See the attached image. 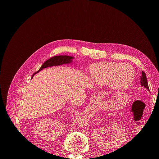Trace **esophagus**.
<instances>
[{
    "instance_id": "esophagus-1",
    "label": "esophagus",
    "mask_w": 159,
    "mask_h": 159,
    "mask_svg": "<svg viewBox=\"0 0 159 159\" xmlns=\"http://www.w3.org/2000/svg\"><path fill=\"white\" fill-rule=\"evenodd\" d=\"M93 100H94V101H98V100H99V98H97V97H94V98H93Z\"/></svg>"
}]
</instances>
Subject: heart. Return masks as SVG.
Masks as SVG:
<instances>
[{
	"label": "heart",
	"instance_id": "obj_1",
	"mask_svg": "<svg viewBox=\"0 0 159 159\" xmlns=\"http://www.w3.org/2000/svg\"><path fill=\"white\" fill-rule=\"evenodd\" d=\"M134 68L128 64L105 61L95 64L89 72L91 80L98 85L108 84L114 90L127 88L134 79Z\"/></svg>",
	"mask_w": 159,
	"mask_h": 159
}]
</instances>
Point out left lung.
Instances as JSON below:
<instances>
[{
    "mask_svg": "<svg viewBox=\"0 0 159 159\" xmlns=\"http://www.w3.org/2000/svg\"><path fill=\"white\" fill-rule=\"evenodd\" d=\"M141 81H140V84L141 86H143L144 88H146L147 90H149L148 88V85L147 83V76L146 74L144 71H142V75H141Z\"/></svg>",
    "mask_w": 159,
    "mask_h": 159,
    "instance_id": "8db88e82",
    "label": "left lung"
}]
</instances>
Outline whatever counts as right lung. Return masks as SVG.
<instances>
[{"label":"right lung","mask_w":159,"mask_h":159,"mask_svg":"<svg viewBox=\"0 0 159 159\" xmlns=\"http://www.w3.org/2000/svg\"><path fill=\"white\" fill-rule=\"evenodd\" d=\"M74 59V57H72L70 56H66V55L56 56L52 57L51 58L46 60L44 63L42 64L39 70L32 75V78L36 74L38 73V72L40 71L43 69L50 68V67H53V66H59L65 65V64H70L73 62Z\"/></svg>","instance_id":"add662e5"}]
</instances>
